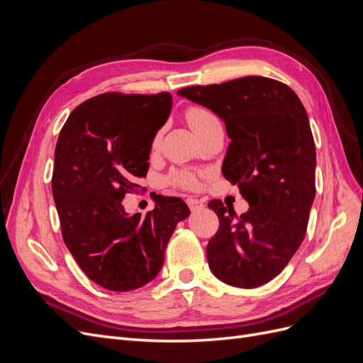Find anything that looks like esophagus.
<instances>
[{
    "label": "esophagus",
    "mask_w": 363,
    "mask_h": 363,
    "mask_svg": "<svg viewBox=\"0 0 363 363\" xmlns=\"http://www.w3.org/2000/svg\"><path fill=\"white\" fill-rule=\"evenodd\" d=\"M188 206L192 212H196V211H200V208H203V203L199 200H194V199L188 200Z\"/></svg>",
    "instance_id": "esophagus-1"
}]
</instances>
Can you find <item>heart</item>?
<instances>
[{
    "mask_svg": "<svg viewBox=\"0 0 363 363\" xmlns=\"http://www.w3.org/2000/svg\"><path fill=\"white\" fill-rule=\"evenodd\" d=\"M186 119L191 125V128L195 131L196 135L200 133L203 128H206L208 124L213 123V121H218V118L204 107H189L188 112H186ZM157 142V139H156ZM172 184L182 186V188H195L196 186V177L191 172H180L177 175H174L171 179Z\"/></svg>",
    "mask_w": 363,
    "mask_h": 363,
    "instance_id": "heart-1",
    "label": "heart"
}]
</instances>
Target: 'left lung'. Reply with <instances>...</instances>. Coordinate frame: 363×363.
Here are the masks:
<instances>
[{"label":"left lung","instance_id":"8db88e82","mask_svg":"<svg viewBox=\"0 0 363 363\" xmlns=\"http://www.w3.org/2000/svg\"><path fill=\"white\" fill-rule=\"evenodd\" d=\"M177 95L224 121L232 142L223 175L250 204L238 216L223 201L208 203L219 218L206 250L208 268L230 286H262L301 245L315 200L316 151L306 108L289 86L259 75Z\"/></svg>","mask_w":363,"mask_h":363}]
</instances>
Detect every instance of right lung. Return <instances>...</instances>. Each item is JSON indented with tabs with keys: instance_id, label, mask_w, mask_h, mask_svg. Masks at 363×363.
Wrapping results in <instances>:
<instances>
[{
	"instance_id": "right-lung-1",
	"label": "right lung",
	"mask_w": 363,
	"mask_h": 363,
	"mask_svg": "<svg viewBox=\"0 0 363 363\" xmlns=\"http://www.w3.org/2000/svg\"><path fill=\"white\" fill-rule=\"evenodd\" d=\"M171 107L169 92H107L77 106L60 130L51 186L62 236L104 289L125 292L156 279L175 225L191 213L177 196L157 195L145 218L123 206L147 175L152 139Z\"/></svg>"
}]
</instances>
